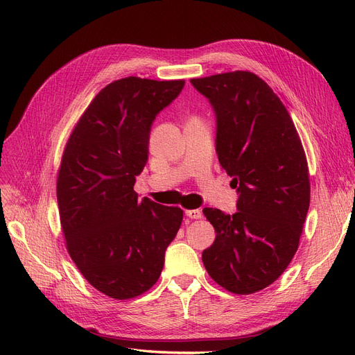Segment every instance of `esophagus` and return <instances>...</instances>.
Instances as JSON below:
<instances>
[{
  "label": "esophagus",
  "mask_w": 355,
  "mask_h": 355,
  "mask_svg": "<svg viewBox=\"0 0 355 355\" xmlns=\"http://www.w3.org/2000/svg\"><path fill=\"white\" fill-rule=\"evenodd\" d=\"M185 216H187L189 218L197 220V218L202 217V213H201V210H187V211H185Z\"/></svg>",
  "instance_id": "34e87169"
}]
</instances>
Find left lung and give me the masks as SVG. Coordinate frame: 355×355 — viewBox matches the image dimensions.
I'll return each instance as SVG.
<instances>
[{"instance_id": "1", "label": "left lung", "mask_w": 355, "mask_h": 355, "mask_svg": "<svg viewBox=\"0 0 355 355\" xmlns=\"http://www.w3.org/2000/svg\"><path fill=\"white\" fill-rule=\"evenodd\" d=\"M216 115V153L233 177L237 211L204 209L216 230L202 263L220 286L249 295L281 276L300 245L309 209L304 148L286 107L250 71L191 79Z\"/></svg>"}]
</instances>
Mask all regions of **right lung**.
Masks as SVG:
<instances>
[{"mask_svg": "<svg viewBox=\"0 0 355 355\" xmlns=\"http://www.w3.org/2000/svg\"><path fill=\"white\" fill-rule=\"evenodd\" d=\"M184 80L135 76L103 87L74 126L58 177L67 252L86 281L114 300L151 289L182 210L134 191L148 161L151 126Z\"/></svg>", "mask_w": 355, "mask_h": 355, "instance_id": "add662e5", "label": "right lung"}]
</instances>
